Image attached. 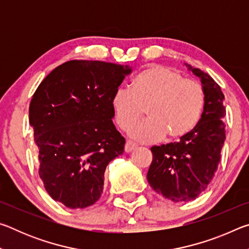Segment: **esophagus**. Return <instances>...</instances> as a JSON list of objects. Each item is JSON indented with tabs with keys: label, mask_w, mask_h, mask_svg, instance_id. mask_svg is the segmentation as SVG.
I'll use <instances>...</instances> for the list:
<instances>
[{
	"label": "esophagus",
	"mask_w": 249,
	"mask_h": 249,
	"mask_svg": "<svg viewBox=\"0 0 249 249\" xmlns=\"http://www.w3.org/2000/svg\"><path fill=\"white\" fill-rule=\"evenodd\" d=\"M136 147H137V145L135 144V142H133L132 141H127L125 144V151L126 153H130V151L134 150Z\"/></svg>",
	"instance_id": "obj_1"
}]
</instances>
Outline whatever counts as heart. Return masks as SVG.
I'll return each mask as SVG.
<instances>
[{
  "mask_svg": "<svg viewBox=\"0 0 249 249\" xmlns=\"http://www.w3.org/2000/svg\"><path fill=\"white\" fill-rule=\"evenodd\" d=\"M205 105V92L200 82L187 79L172 68L153 65L141 71L132 89L119 88L112 96L116 124L123 130L144 115L148 119L130 129L135 140L150 142L166 135L180 140L199 123Z\"/></svg>",
  "mask_w": 249,
  "mask_h": 249,
  "instance_id": "heart-1",
  "label": "heart"
}]
</instances>
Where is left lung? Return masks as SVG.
I'll list each match as a JSON object with an SVG mask.
<instances>
[{"label": "left lung", "mask_w": 249, "mask_h": 249, "mask_svg": "<svg viewBox=\"0 0 249 249\" xmlns=\"http://www.w3.org/2000/svg\"><path fill=\"white\" fill-rule=\"evenodd\" d=\"M201 79L205 105L199 123L178 142L153 146L147 180L153 190L174 202L195 200L215 176L225 141L226 111L221 88L208 73L189 66Z\"/></svg>", "instance_id": "left-lung-1"}]
</instances>
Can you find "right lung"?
I'll return each instance as SVG.
<instances>
[{
  "mask_svg": "<svg viewBox=\"0 0 249 249\" xmlns=\"http://www.w3.org/2000/svg\"><path fill=\"white\" fill-rule=\"evenodd\" d=\"M128 66L70 60L37 88L29 123L38 147V174L48 195L70 209L94 204L103 192L105 168L123 154L125 138L112 119V96Z\"/></svg>",
  "mask_w": 249,
  "mask_h": 249,
  "instance_id": "obj_1",
  "label": "right lung"
}]
</instances>
